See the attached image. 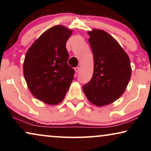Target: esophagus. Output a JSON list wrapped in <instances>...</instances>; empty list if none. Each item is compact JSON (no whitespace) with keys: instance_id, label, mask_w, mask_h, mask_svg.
<instances>
[{"instance_id":"esophagus-1","label":"esophagus","mask_w":151,"mask_h":151,"mask_svg":"<svg viewBox=\"0 0 151 151\" xmlns=\"http://www.w3.org/2000/svg\"><path fill=\"white\" fill-rule=\"evenodd\" d=\"M74 70H75V72L76 73H78V72L80 71V67H76L75 69H74Z\"/></svg>"}]
</instances>
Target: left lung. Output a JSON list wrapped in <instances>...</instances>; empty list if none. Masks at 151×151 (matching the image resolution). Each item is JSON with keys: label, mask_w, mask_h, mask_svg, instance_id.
<instances>
[{"label": "left lung", "mask_w": 151, "mask_h": 151, "mask_svg": "<svg viewBox=\"0 0 151 151\" xmlns=\"http://www.w3.org/2000/svg\"><path fill=\"white\" fill-rule=\"evenodd\" d=\"M88 34L93 55V74L82 88L91 103L106 106L125 91L131 76V62L118 42L105 31L93 29Z\"/></svg>", "instance_id": "left-lung-1"}]
</instances>
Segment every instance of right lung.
<instances>
[{
  "label": "right lung",
  "instance_id": "obj_1",
  "mask_svg": "<svg viewBox=\"0 0 151 151\" xmlns=\"http://www.w3.org/2000/svg\"><path fill=\"white\" fill-rule=\"evenodd\" d=\"M72 32L63 25L53 26L41 34L26 53L24 79L33 96L45 104L60 103L74 78L66 48Z\"/></svg>",
  "mask_w": 151,
  "mask_h": 151
}]
</instances>
